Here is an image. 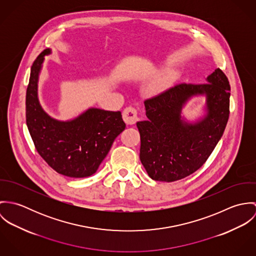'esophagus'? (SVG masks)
Segmentation results:
<instances>
[{
  "label": "esophagus",
  "mask_w": 256,
  "mask_h": 256,
  "mask_svg": "<svg viewBox=\"0 0 256 256\" xmlns=\"http://www.w3.org/2000/svg\"><path fill=\"white\" fill-rule=\"evenodd\" d=\"M139 117H138V112L136 108H132V106H128L125 110H123V120L127 123V124H135L138 121Z\"/></svg>",
  "instance_id": "1"
}]
</instances>
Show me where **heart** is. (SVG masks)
<instances>
[{
    "instance_id": "1",
    "label": "heart",
    "mask_w": 256,
    "mask_h": 256,
    "mask_svg": "<svg viewBox=\"0 0 256 256\" xmlns=\"http://www.w3.org/2000/svg\"><path fill=\"white\" fill-rule=\"evenodd\" d=\"M168 84V78H162V80H158V82H156L152 86H150V90L154 92H160L162 90H164V88H166Z\"/></svg>"
}]
</instances>
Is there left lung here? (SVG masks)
I'll return each instance as SVG.
<instances>
[{
  "mask_svg": "<svg viewBox=\"0 0 256 256\" xmlns=\"http://www.w3.org/2000/svg\"><path fill=\"white\" fill-rule=\"evenodd\" d=\"M230 82L218 68L206 84L182 82L145 100L146 121L137 122L140 160L156 182H172L192 174L208 160L222 136L230 115ZM198 93L208 96V114L197 124H185L180 110Z\"/></svg>",
  "mask_w": 256,
  "mask_h": 256,
  "instance_id": "left-lung-1",
  "label": "left lung"
}]
</instances>
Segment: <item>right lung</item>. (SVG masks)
<instances>
[{
  "label": "right lung",
  "mask_w": 256,
  "mask_h": 256,
  "mask_svg": "<svg viewBox=\"0 0 256 256\" xmlns=\"http://www.w3.org/2000/svg\"><path fill=\"white\" fill-rule=\"evenodd\" d=\"M32 66L26 90V125L39 156L60 174L80 178L92 176L126 125L120 111L92 108L70 122L50 118L37 98V80L44 55Z\"/></svg>",
  "instance_id": "obj_1"
}]
</instances>
